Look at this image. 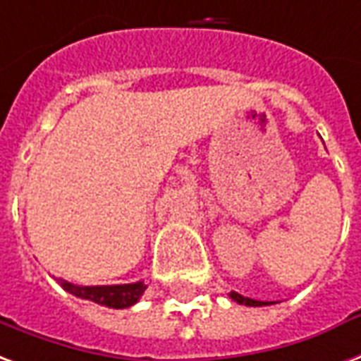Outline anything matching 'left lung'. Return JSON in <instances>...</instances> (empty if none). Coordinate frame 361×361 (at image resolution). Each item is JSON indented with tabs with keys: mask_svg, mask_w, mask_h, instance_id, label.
<instances>
[{
	"mask_svg": "<svg viewBox=\"0 0 361 361\" xmlns=\"http://www.w3.org/2000/svg\"><path fill=\"white\" fill-rule=\"evenodd\" d=\"M229 296H231V300H235L237 304H245V306H269V304H274V302H262V300L248 298V296L239 295V293H235V290H231V293H229Z\"/></svg>",
	"mask_w": 361,
	"mask_h": 361,
	"instance_id": "8db88e82",
	"label": "left lung"
}]
</instances>
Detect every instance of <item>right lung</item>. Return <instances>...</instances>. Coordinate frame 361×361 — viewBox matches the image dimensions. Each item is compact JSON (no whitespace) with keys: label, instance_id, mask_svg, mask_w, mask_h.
Returning a JSON list of instances; mask_svg holds the SVG:
<instances>
[{"label":"right lung","instance_id":"add662e5","mask_svg":"<svg viewBox=\"0 0 361 361\" xmlns=\"http://www.w3.org/2000/svg\"><path fill=\"white\" fill-rule=\"evenodd\" d=\"M63 289L68 290L71 295L92 300L101 306L109 308H130L137 302L141 295L145 293L147 285L143 281L126 283V285H92V287H82V285H72L68 281H63Z\"/></svg>","mask_w":361,"mask_h":361}]
</instances>
